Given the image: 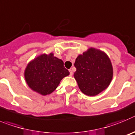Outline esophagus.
Masks as SVG:
<instances>
[{"label":"esophagus","instance_id":"esophagus-1","mask_svg":"<svg viewBox=\"0 0 135 135\" xmlns=\"http://www.w3.org/2000/svg\"><path fill=\"white\" fill-rule=\"evenodd\" d=\"M69 72H70V76H73V71L71 70V69H70V70H69Z\"/></svg>","mask_w":135,"mask_h":135}]
</instances>
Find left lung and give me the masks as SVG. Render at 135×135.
Here are the masks:
<instances>
[{
  "instance_id": "8db88e82",
  "label": "left lung",
  "mask_w": 135,
  "mask_h": 135,
  "mask_svg": "<svg viewBox=\"0 0 135 135\" xmlns=\"http://www.w3.org/2000/svg\"><path fill=\"white\" fill-rule=\"evenodd\" d=\"M74 77L85 95L93 97L105 90L113 77V67L107 55L90 48L76 58Z\"/></svg>"
}]
</instances>
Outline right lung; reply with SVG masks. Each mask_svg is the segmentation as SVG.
<instances>
[{"label":"right lung","instance_id":"1","mask_svg":"<svg viewBox=\"0 0 135 135\" xmlns=\"http://www.w3.org/2000/svg\"><path fill=\"white\" fill-rule=\"evenodd\" d=\"M69 72L60 59L52 53L42 54L27 65L24 72L26 81L35 92L45 96L53 92Z\"/></svg>","mask_w":135,"mask_h":135}]
</instances>
